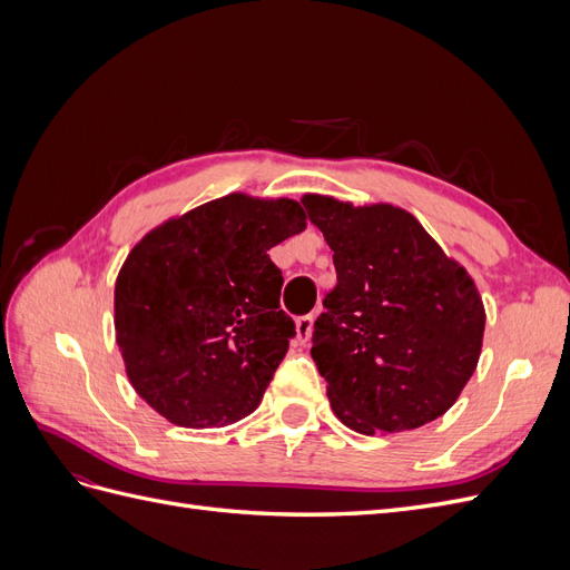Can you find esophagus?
I'll return each mask as SVG.
<instances>
[{
	"label": "esophagus",
	"mask_w": 570,
	"mask_h": 570,
	"mask_svg": "<svg viewBox=\"0 0 570 570\" xmlns=\"http://www.w3.org/2000/svg\"><path fill=\"white\" fill-rule=\"evenodd\" d=\"M314 314H306V316H299L297 318V340L304 344L308 337H312V331H314Z\"/></svg>",
	"instance_id": "esophagus-1"
}]
</instances>
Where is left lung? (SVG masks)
I'll list each match as a JSON object with an SVG mask.
<instances>
[{
    "label": "left lung",
    "mask_w": 570,
    "mask_h": 570,
    "mask_svg": "<svg viewBox=\"0 0 570 570\" xmlns=\"http://www.w3.org/2000/svg\"><path fill=\"white\" fill-rule=\"evenodd\" d=\"M302 204L337 271L312 337L335 416L364 435L440 419L471 381L485 333L471 275L400 206Z\"/></svg>",
    "instance_id": "obj_1"
}]
</instances>
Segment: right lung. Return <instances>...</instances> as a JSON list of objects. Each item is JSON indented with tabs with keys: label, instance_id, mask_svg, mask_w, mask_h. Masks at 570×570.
<instances>
[{
	"label": "right lung",
	"instance_id": "right-lung-1",
	"mask_svg": "<svg viewBox=\"0 0 570 570\" xmlns=\"http://www.w3.org/2000/svg\"><path fill=\"white\" fill-rule=\"evenodd\" d=\"M295 199L228 195L147 233L116 278L114 325L135 392L183 428L262 404L295 337L268 249L306 228Z\"/></svg>",
	"mask_w": 570,
	"mask_h": 570
}]
</instances>
